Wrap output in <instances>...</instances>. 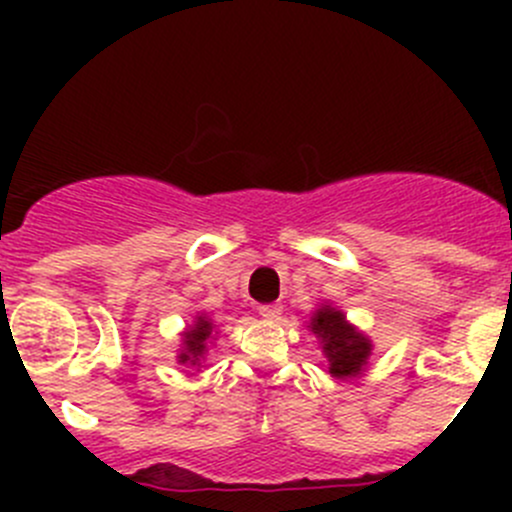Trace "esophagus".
<instances>
[{
	"mask_svg": "<svg viewBox=\"0 0 512 512\" xmlns=\"http://www.w3.org/2000/svg\"><path fill=\"white\" fill-rule=\"evenodd\" d=\"M282 314V304H262L260 307V317L265 319H280Z\"/></svg>",
	"mask_w": 512,
	"mask_h": 512,
	"instance_id": "esophagus-1",
	"label": "esophagus"
}]
</instances>
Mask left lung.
I'll return each mask as SVG.
<instances>
[{
    "instance_id": "left-lung-1",
    "label": "left lung",
    "mask_w": 512,
    "mask_h": 512,
    "mask_svg": "<svg viewBox=\"0 0 512 512\" xmlns=\"http://www.w3.org/2000/svg\"><path fill=\"white\" fill-rule=\"evenodd\" d=\"M312 332L322 339L324 352L329 359V374L334 376H356L366 364L371 352L369 339L356 334L344 314L337 309L322 307L312 319Z\"/></svg>"
}]
</instances>
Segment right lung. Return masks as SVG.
I'll list each match as a JSON object with an SVG mask.
<instances>
[{
  "label": "right lung",
  "instance_id": "obj_1",
  "mask_svg": "<svg viewBox=\"0 0 512 512\" xmlns=\"http://www.w3.org/2000/svg\"><path fill=\"white\" fill-rule=\"evenodd\" d=\"M213 334V322H208V319L200 317L198 322L190 327V332L185 334L183 344H185V352L180 354V361H198L200 356L205 352V342H208V337Z\"/></svg>",
  "mask_w": 512,
  "mask_h": 512
}]
</instances>
